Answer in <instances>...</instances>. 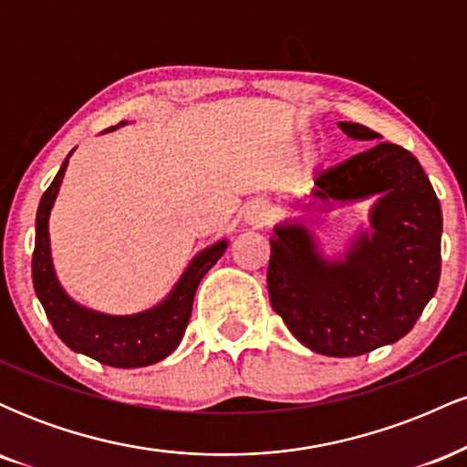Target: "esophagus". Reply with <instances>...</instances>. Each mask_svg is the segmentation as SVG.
I'll return each mask as SVG.
<instances>
[{"instance_id":"1","label":"esophagus","mask_w":467,"mask_h":467,"mask_svg":"<svg viewBox=\"0 0 467 467\" xmlns=\"http://www.w3.org/2000/svg\"><path fill=\"white\" fill-rule=\"evenodd\" d=\"M272 217H275V211H272L270 202L252 200V202L245 203L244 219H245V223H248V226L261 228V226H265V223H270Z\"/></svg>"}]
</instances>
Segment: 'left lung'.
<instances>
[{
	"instance_id": "1",
	"label": "left lung",
	"mask_w": 467,
	"mask_h": 467,
	"mask_svg": "<svg viewBox=\"0 0 467 467\" xmlns=\"http://www.w3.org/2000/svg\"><path fill=\"white\" fill-rule=\"evenodd\" d=\"M353 140L379 133L337 122ZM312 211L378 197L371 230L351 241L342 259L318 252L301 222L275 226L267 292L298 342L323 356H362L393 345L435 296L441 275V206L417 158L400 144L378 142L314 182Z\"/></svg>"
}]
</instances>
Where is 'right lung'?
I'll list each match as a JSON object with an SVG mask.
<instances>
[{"label": "right lung", "instance_id": "add662e5", "mask_svg": "<svg viewBox=\"0 0 467 467\" xmlns=\"http://www.w3.org/2000/svg\"><path fill=\"white\" fill-rule=\"evenodd\" d=\"M120 125H125V122H120ZM111 130H116V127H111ZM69 155L58 169L57 178L47 186L44 197H41L39 211H36L32 283H35L36 296L44 305L47 320L69 349L94 358L107 367L136 368L164 360L180 345L186 325H189L197 285H200L203 275L222 259L228 241H217V244L202 250L200 254H195V259L191 261L184 275L171 289L169 296L147 312L109 316L83 307V305L72 301L58 283L50 254V233H47L50 211L55 206L63 175H66Z\"/></svg>", "mask_w": 467, "mask_h": 467}]
</instances>
